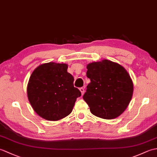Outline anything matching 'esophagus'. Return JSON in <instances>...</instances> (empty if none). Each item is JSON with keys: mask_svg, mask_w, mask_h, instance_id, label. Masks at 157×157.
<instances>
[{"mask_svg": "<svg viewBox=\"0 0 157 157\" xmlns=\"http://www.w3.org/2000/svg\"><path fill=\"white\" fill-rule=\"evenodd\" d=\"M79 90H80V92H82V95H83V94H84V92H85V89H84V88H83V87L80 88H79Z\"/></svg>", "mask_w": 157, "mask_h": 157, "instance_id": "34e87169", "label": "esophagus"}]
</instances>
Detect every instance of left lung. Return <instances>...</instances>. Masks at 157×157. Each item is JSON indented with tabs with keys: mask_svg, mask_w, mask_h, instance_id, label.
<instances>
[{
	"mask_svg": "<svg viewBox=\"0 0 157 157\" xmlns=\"http://www.w3.org/2000/svg\"><path fill=\"white\" fill-rule=\"evenodd\" d=\"M86 75L90 79L83 98L93 115L113 119L128 107L133 94V82L128 71L109 60L87 65Z\"/></svg>",
	"mask_w": 157,
	"mask_h": 157,
	"instance_id": "obj_1",
	"label": "left lung"
}]
</instances>
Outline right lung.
<instances>
[{
    "label": "right lung",
    "instance_id": "add662e5",
    "mask_svg": "<svg viewBox=\"0 0 157 157\" xmlns=\"http://www.w3.org/2000/svg\"><path fill=\"white\" fill-rule=\"evenodd\" d=\"M67 65L48 63L38 66L29 78L28 97L35 112L48 121H58L71 113L81 92Z\"/></svg>",
    "mask_w": 157,
    "mask_h": 157
}]
</instances>
